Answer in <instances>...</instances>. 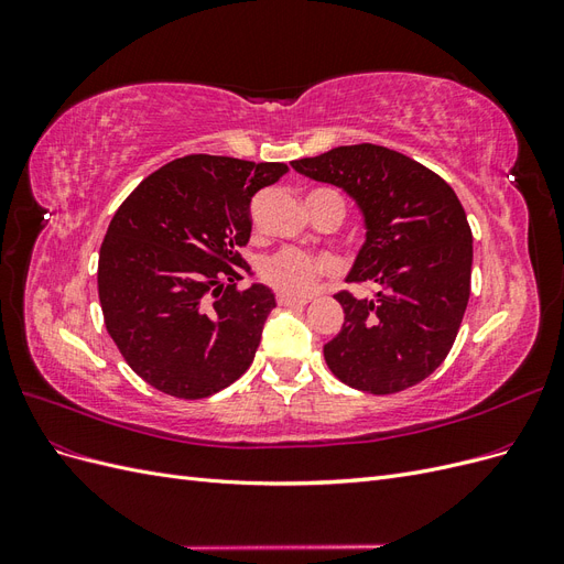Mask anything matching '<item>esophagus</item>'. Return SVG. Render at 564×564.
I'll return each instance as SVG.
<instances>
[{
  "label": "esophagus",
  "instance_id": "esophagus-1",
  "mask_svg": "<svg viewBox=\"0 0 564 564\" xmlns=\"http://www.w3.org/2000/svg\"><path fill=\"white\" fill-rule=\"evenodd\" d=\"M278 303L282 305V308H299V305H305V303H308V299H296V296L280 294V296H278Z\"/></svg>",
  "mask_w": 564,
  "mask_h": 564
}]
</instances>
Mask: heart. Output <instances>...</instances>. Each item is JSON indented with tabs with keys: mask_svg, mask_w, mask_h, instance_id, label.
<instances>
[{
	"mask_svg": "<svg viewBox=\"0 0 564 564\" xmlns=\"http://www.w3.org/2000/svg\"><path fill=\"white\" fill-rule=\"evenodd\" d=\"M329 268L332 263L327 259H313L299 249H282L263 263V278L286 296H305Z\"/></svg>",
	"mask_w": 564,
	"mask_h": 564,
	"instance_id": "1",
	"label": "heart"
}]
</instances>
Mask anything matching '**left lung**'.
<instances>
[{
  "instance_id": "left-lung-1",
  "label": "left lung",
  "mask_w": 564,
  "mask_h": 564,
  "mask_svg": "<svg viewBox=\"0 0 564 564\" xmlns=\"http://www.w3.org/2000/svg\"><path fill=\"white\" fill-rule=\"evenodd\" d=\"M299 174L344 191L362 214L365 245L340 292L344 327L324 346L338 381L390 395L421 383L454 346L470 296L473 235L464 207L431 169L383 145H340L292 162Z\"/></svg>"
}]
</instances>
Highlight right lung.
Returning <instances> with one entry per match:
<instances>
[{"instance_id": "right-lung-1", "label": "right lung", "mask_w": 564, "mask_h": 564, "mask_svg": "<svg viewBox=\"0 0 564 564\" xmlns=\"http://www.w3.org/2000/svg\"><path fill=\"white\" fill-rule=\"evenodd\" d=\"M282 162L187 155L139 183L112 216L98 256V299L115 346L166 395L202 400L253 362L272 289L235 282L251 268V197Z\"/></svg>"}]
</instances>
